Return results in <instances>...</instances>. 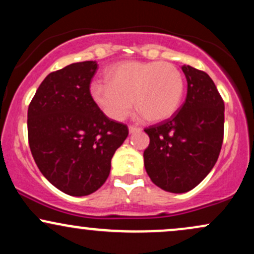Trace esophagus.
<instances>
[{"mask_svg": "<svg viewBox=\"0 0 254 254\" xmlns=\"http://www.w3.org/2000/svg\"><path fill=\"white\" fill-rule=\"evenodd\" d=\"M141 130H142L141 127H133V125H130V127H129V132H130V133L138 132V131H141Z\"/></svg>", "mask_w": 254, "mask_h": 254, "instance_id": "obj_1", "label": "esophagus"}]
</instances>
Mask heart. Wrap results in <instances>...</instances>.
<instances>
[{"label":"heart","instance_id":"heart-1","mask_svg":"<svg viewBox=\"0 0 254 254\" xmlns=\"http://www.w3.org/2000/svg\"><path fill=\"white\" fill-rule=\"evenodd\" d=\"M107 82L90 86L93 100L107 117L123 121L133 107L148 122L171 118L184 95V77L168 62H121L106 71Z\"/></svg>","mask_w":254,"mask_h":254}]
</instances>
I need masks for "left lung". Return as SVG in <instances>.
Segmentation results:
<instances>
[{"mask_svg":"<svg viewBox=\"0 0 254 254\" xmlns=\"http://www.w3.org/2000/svg\"><path fill=\"white\" fill-rule=\"evenodd\" d=\"M188 94L176 115L145 127L150 142L144 167L162 190L184 193L192 190L216 164L223 142L224 103L206 72L182 66Z\"/></svg>","mask_w":254,"mask_h":254,"instance_id":"obj_1","label":"left lung"}]
</instances>
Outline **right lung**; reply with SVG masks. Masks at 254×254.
I'll use <instances>...</instances> for the list:
<instances>
[{
  "label": "right lung",
  "instance_id": "add662e5",
  "mask_svg": "<svg viewBox=\"0 0 254 254\" xmlns=\"http://www.w3.org/2000/svg\"><path fill=\"white\" fill-rule=\"evenodd\" d=\"M94 61L50 72L27 112L28 143L42 174L58 190L87 196L106 182L129 129L104 115L90 94Z\"/></svg>",
  "mask_w": 254,
  "mask_h": 254
}]
</instances>
